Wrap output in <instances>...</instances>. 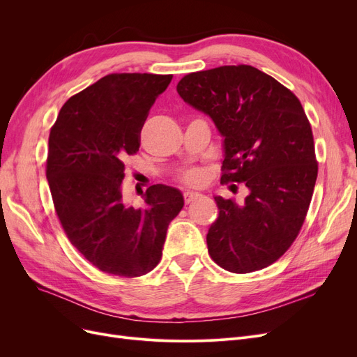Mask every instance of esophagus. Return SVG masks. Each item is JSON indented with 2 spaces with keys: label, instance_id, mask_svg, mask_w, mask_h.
I'll return each mask as SVG.
<instances>
[{
  "label": "esophagus",
  "instance_id": "esophagus-1",
  "mask_svg": "<svg viewBox=\"0 0 357 357\" xmlns=\"http://www.w3.org/2000/svg\"><path fill=\"white\" fill-rule=\"evenodd\" d=\"M199 197H201L199 192H194V191H185V192H183V199H185L186 204H190V202L198 199Z\"/></svg>",
  "mask_w": 357,
  "mask_h": 357
}]
</instances>
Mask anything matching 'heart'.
<instances>
[{"mask_svg": "<svg viewBox=\"0 0 357 357\" xmlns=\"http://www.w3.org/2000/svg\"><path fill=\"white\" fill-rule=\"evenodd\" d=\"M185 181L188 183H198L201 181V174L198 171H191L185 175Z\"/></svg>", "mask_w": 357, "mask_h": 357, "instance_id": "b5f03b06", "label": "heart"}]
</instances>
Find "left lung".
I'll use <instances>...</instances> for the list:
<instances>
[{
	"instance_id": "8db88e82",
	"label": "left lung",
	"mask_w": 357,
	"mask_h": 357,
	"mask_svg": "<svg viewBox=\"0 0 357 357\" xmlns=\"http://www.w3.org/2000/svg\"><path fill=\"white\" fill-rule=\"evenodd\" d=\"M176 91L222 137L221 179L245 182L249 190L241 205L214 195L211 259L233 273L272 265L301 230L317 181L312 131L301 102L249 65L190 73Z\"/></svg>"
}]
</instances>
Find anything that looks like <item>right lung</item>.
Segmentation results:
<instances>
[{
    "label": "right lung",
    "mask_w": 357,
    "mask_h": 357,
    "mask_svg": "<svg viewBox=\"0 0 357 357\" xmlns=\"http://www.w3.org/2000/svg\"><path fill=\"white\" fill-rule=\"evenodd\" d=\"M172 75L111 73L69 98L50 130L46 176L62 227L86 260L117 276L156 268L183 195L152 185L144 208L121 194L124 160L140 147L150 108Z\"/></svg>",
    "instance_id": "add662e5"
}]
</instances>
